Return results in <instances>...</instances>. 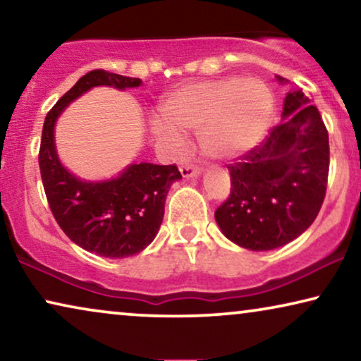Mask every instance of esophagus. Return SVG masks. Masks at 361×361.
Instances as JSON below:
<instances>
[{
    "instance_id": "1",
    "label": "esophagus",
    "mask_w": 361,
    "mask_h": 361,
    "mask_svg": "<svg viewBox=\"0 0 361 361\" xmlns=\"http://www.w3.org/2000/svg\"><path fill=\"white\" fill-rule=\"evenodd\" d=\"M200 172H202L200 167L192 166V164H185L180 167V174H182V177H185V179H189V177H197Z\"/></svg>"
}]
</instances>
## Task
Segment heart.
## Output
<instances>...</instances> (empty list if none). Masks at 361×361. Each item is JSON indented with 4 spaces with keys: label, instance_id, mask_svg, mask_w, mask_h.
Listing matches in <instances>:
<instances>
[{
    "label": "heart",
    "instance_id": "1",
    "mask_svg": "<svg viewBox=\"0 0 361 361\" xmlns=\"http://www.w3.org/2000/svg\"><path fill=\"white\" fill-rule=\"evenodd\" d=\"M273 108L269 88L253 78L187 83L166 98L162 118L151 123V130L172 146H182L184 133H199L207 156L235 159L263 140Z\"/></svg>",
    "mask_w": 361,
    "mask_h": 361
}]
</instances>
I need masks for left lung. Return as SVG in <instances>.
Masks as SVG:
<instances>
[{
	"label": "left lung",
	"mask_w": 361,
	"mask_h": 361,
	"mask_svg": "<svg viewBox=\"0 0 361 361\" xmlns=\"http://www.w3.org/2000/svg\"><path fill=\"white\" fill-rule=\"evenodd\" d=\"M281 83L286 78L278 75ZM329 133L302 90L284 98L283 121L228 166L231 190L215 210L221 233L241 248L268 251L302 235L324 204Z\"/></svg>",
	"instance_id": "obj_1"
}]
</instances>
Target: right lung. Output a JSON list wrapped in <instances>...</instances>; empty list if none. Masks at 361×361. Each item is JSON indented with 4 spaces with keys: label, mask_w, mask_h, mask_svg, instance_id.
I'll return each instance as SVG.
<instances>
[{
    "label": "right lung",
    "mask_w": 361,
    "mask_h": 361,
    "mask_svg": "<svg viewBox=\"0 0 361 361\" xmlns=\"http://www.w3.org/2000/svg\"><path fill=\"white\" fill-rule=\"evenodd\" d=\"M120 90L141 85V78L118 75L102 68L83 75L47 113L42 128L39 169L54 219L80 248L105 258L140 253L156 238L164 216L172 182L180 179L176 164L151 162L128 166L110 180L87 182L71 174L59 161L54 126L68 103L93 87Z\"/></svg>",
    "instance_id": "obj_1"
}]
</instances>
